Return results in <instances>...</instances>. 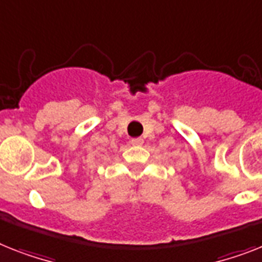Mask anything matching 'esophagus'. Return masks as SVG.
<instances>
[{
    "label": "esophagus",
    "mask_w": 262,
    "mask_h": 262,
    "mask_svg": "<svg viewBox=\"0 0 262 262\" xmlns=\"http://www.w3.org/2000/svg\"><path fill=\"white\" fill-rule=\"evenodd\" d=\"M131 144H134V146H140V144H143V138H134V139H131Z\"/></svg>",
    "instance_id": "obj_1"
}]
</instances>
